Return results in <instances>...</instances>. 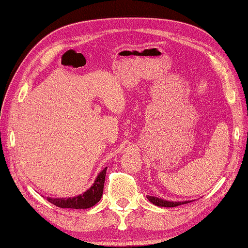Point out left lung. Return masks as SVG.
I'll return each mask as SVG.
<instances>
[{
	"label": "left lung",
	"mask_w": 248,
	"mask_h": 248,
	"mask_svg": "<svg viewBox=\"0 0 248 248\" xmlns=\"http://www.w3.org/2000/svg\"><path fill=\"white\" fill-rule=\"evenodd\" d=\"M147 200L151 202V203H153L156 206H161V207H175V206H178V205H182V204H186V203H189L187 201H184V202H170V201H164L161 199H157V197H154V196H146Z\"/></svg>",
	"instance_id": "obj_1"
}]
</instances>
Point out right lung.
Instances as JSON below:
<instances>
[{
	"label": "right lung",
	"instance_id": "right-lung-1",
	"mask_svg": "<svg viewBox=\"0 0 248 248\" xmlns=\"http://www.w3.org/2000/svg\"><path fill=\"white\" fill-rule=\"evenodd\" d=\"M105 167L102 172L98 174L96 180H95L92 187L89 190H86L84 194L78 195L76 197H72V199H51L47 197V201L52 203L55 206L61 208H90L94 206L98 201L101 200L103 195V188H104V182H105V174H106Z\"/></svg>",
	"mask_w": 248,
	"mask_h": 248
}]
</instances>
